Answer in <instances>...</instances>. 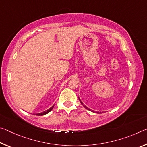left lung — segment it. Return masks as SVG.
I'll return each mask as SVG.
<instances>
[{
  "mask_svg": "<svg viewBox=\"0 0 147 147\" xmlns=\"http://www.w3.org/2000/svg\"><path fill=\"white\" fill-rule=\"evenodd\" d=\"M78 98H79V100H80V103L82 104V105L84 106V108H85L86 109H88V110H89V111H92V112H94V113H102V112H100H100H99V111H93V110H91V109H89V108H88V107H87L86 106H85V105H84V104H83V102H82L81 100H80V98L78 97ZM103 113V112H102Z\"/></svg>",
  "mask_w": 147,
  "mask_h": 147,
  "instance_id": "obj_1",
  "label": "left lung"
}]
</instances>
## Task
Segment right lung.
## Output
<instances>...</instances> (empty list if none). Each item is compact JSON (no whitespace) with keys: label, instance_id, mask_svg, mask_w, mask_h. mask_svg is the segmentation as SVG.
<instances>
[{"label":"right lung","instance_id":"add662e5","mask_svg":"<svg viewBox=\"0 0 147 147\" xmlns=\"http://www.w3.org/2000/svg\"><path fill=\"white\" fill-rule=\"evenodd\" d=\"M54 105L52 106V107H51V108H50L49 109H47V110H46V111H43V112H41V113H36L35 114L34 113V115H38V116H41V115H46V114H47L48 113H49L50 111H51L52 109H53V108H54Z\"/></svg>","mask_w":147,"mask_h":147}]
</instances>
